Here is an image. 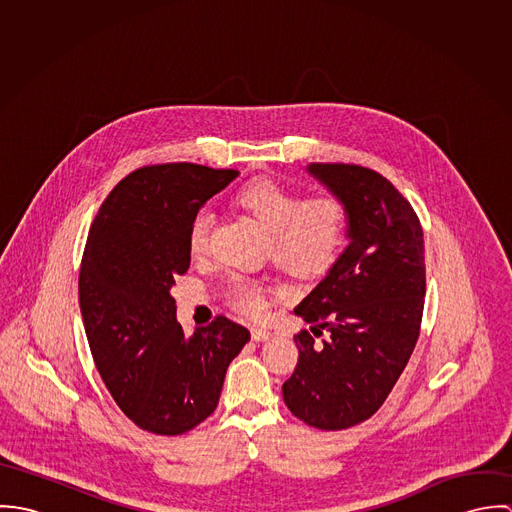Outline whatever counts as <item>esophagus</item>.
<instances>
[{
	"label": "esophagus",
	"mask_w": 512,
	"mask_h": 512,
	"mask_svg": "<svg viewBox=\"0 0 512 512\" xmlns=\"http://www.w3.org/2000/svg\"><path fill=\"white\" fill-rule=\"evenodd\" d=\"M250 335H252V339L254 341H266V339H270V329H266V327H252L250 329Z\"/></svg>",
	"instance_id": "1"
}]
</instances>
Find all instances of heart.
<instances>
[{"label":"heart","instance_id":"obj_1","mask_svg":"<svg viewBox=\"0 0 512 512\" xmlns=\"http://www.w3.org/2000/svg\"><path fill=\"white\" fill-rule=\"evenodd\" d=\"M236 205L268 230V252L293 276H315L325 272L339 256L351 213L343 197L315 193L301 199V193L274 179H256L236 193ZM213 215L199 211L189 224L187 244L195 256L209 248ZM268 288L248 276L230 278L228 303L252 317L262 315Z\"/></svg>","mask_w":512,"mask_h":512}]
</instances>
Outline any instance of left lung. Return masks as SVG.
I'll list each match as a JSON object with an SVG mask.
<instances>
[{
    "instance_id": "8db88e82",
    "label": "left lung",
    "mask_w": 512,
    "mask_h": 512,
    "mask_svg": "<svg viewBox=\"0 0 512 512\" xmlns=\"http://www.w3.org/2000/svg\"><path fill=\"white\" fill-rule=\"evenodd\" d=\"M309 173L349 205V246L295 307L314 335L293 337L299 357L282 392L295 418L337 432L376 414L414 353L426 295L424 232L378 171L311 163ZM323 328L328 339L315 344Z\"/></svg>"
}]
</instances>
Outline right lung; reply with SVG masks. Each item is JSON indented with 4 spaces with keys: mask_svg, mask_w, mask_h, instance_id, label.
I'll list each match as a JSON object with an SVG mask.
<instances>
[{
    "mask_svg": "<svg viewBox=\"0 0 512 512\" xmlns=\"http://www.w3.org/2000/svg\"><path fill=\"white\" fill-rule=\"evenodd\" d=\"M236 175L185 161L144 165L110 191L90 226L78 276L86 339L112 398L149 434L181 436L205 422L250 341L224 315L185 337L169 293L191 262V219Z\"/></svg>",
    "mask_w": 512,
    "mask_h": 512,
    "instance_id": "1",
    "label": "right lung"
}]
</instances>
